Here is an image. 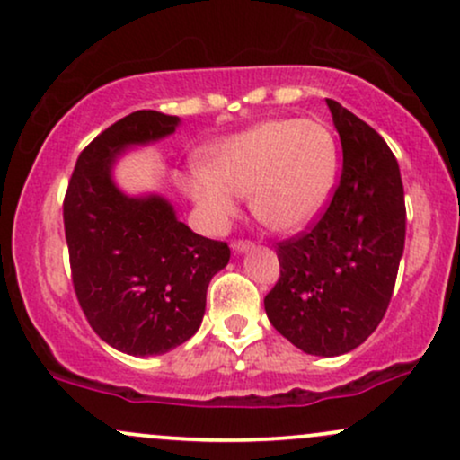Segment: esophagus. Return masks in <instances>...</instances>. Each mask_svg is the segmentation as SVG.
<instances>
[{
	"instance_id": "obj_1",
	"label": "esophagus",
	"mask_w": 460,
	"mask_h": 460,
	"mask_svg": "<svg viewBox=\"0 0 460 460\" xmlns=\"http://www.w3.org/2000/svg\"><path fill=\"white\" fill-rule=\"evenodd\" d=\"M231 248H234V251L237 252V255H242V252L251 251V248H252V242H248V240H235L234 244H231Z\"/></svg>"
}]
</instances>
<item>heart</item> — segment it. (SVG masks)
<instances>
[{
	"label": "heart",
	"mask_w": 460,
	"mask_h": 460,
	"mask_svg": "<svg viewBox=\"0 0 460 460\" xmlns=\"http://www.w3.org/2000/svg\"><path fill=\"white\" fill-rule=\"evenodd\" d=\"M340 146L315 119H274L220 142L208 168L183 179L212 229H225L248 194L251 212L272 231H298L320 216L337 181Z\"/></svg>",
	"instance_id": "heart-1"
}]
</instances>
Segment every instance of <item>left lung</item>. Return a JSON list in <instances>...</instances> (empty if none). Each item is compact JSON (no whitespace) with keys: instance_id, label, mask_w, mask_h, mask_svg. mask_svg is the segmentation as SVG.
<instances>
[{"instance_id":"1","label":"left lung","mask_w":460,"mask_h":460,"mask_svg":"<svg viewBox=\"0 0 460 460\" xmlns=\"http://www.w3.org/2000/svg\"><path fill=\"white\" fill-rule=\"evenodd\" d=\"M344 151L340 186L307 234L285 240L268 320L307 355L355 350L389 307L404 252L406 208L387 142L344 105L326 99Z\"/></svg>"}]
</instances>
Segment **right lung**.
Masks as SVG:
<instances>
[{"instance_id": "1", "label": "right lung", "mask_w": 460, "mask_h": 460, "mask_svg": "<svg viewBox=\"0 0 460 460\" xmlns=\"http://www.w3.org/2000/svg\"><path fill=\"white\" fill-rule=\"evenodd\" d=\"M179 116L138 110L77 157L65 197L73 288L88 324L131 357L164 355L199 331L208 285L229 263L225 242L194 234L160 194L131 197L114 166L131 146L175 134Z\"/></svg>"}]
</instances>
